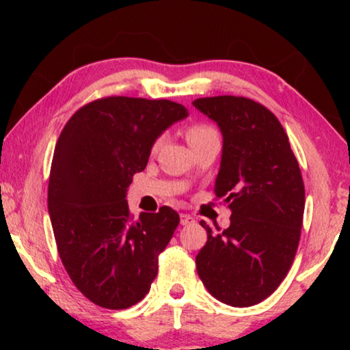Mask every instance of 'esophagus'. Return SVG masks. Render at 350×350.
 <instances>
[{
	"label": "esophagus",
	"instance_id": "1",
	"mask_svg": "<svg viewBox=\"0 0 350 350\" xmlns=\"http://www.w3.org/2000/svg\"><path fill=\"white\" fill-rule=\"evenodd\" d=\"M194 221L196 219L193 217H189V215H185V213L180 215V223L183 224V226H189V224H193Z\"/></svg>",
	"mask_w": 350,
	"mask_h": 350
}]
</instances>
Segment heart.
<instances>
[{"label": "heart", "mask_w": 350, "mask_h": 350, "mask_svg": "<svg viewBox=\"0 0 350 350\" xmlns=\"http://www.w3.org/2000/svg\"><path fill=\"white\" fill-rule=\"evenodd\" d=\"M217 131H215L213 127L207 126V124H196L188 131V142L193 143L196 140H200V138H205V137H210V135H215ZM162 142H164V135L157 137L154 145H152V151H157L162 145Z\"/></svg>", "instance_id": "b5f03b06"}]
</instances>
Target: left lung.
Here are the masks:
<instances>
[{
  "label": "left lung",
  "mask_w": 350,
  "mask_h": 350,
  "mask_svg": "<svg viewBox=\"0 0 350 350\" xmlns=\"http://www.w3.org/2000/svg\"><path fill=\"white\" fill-rule=\"evenodd\" d=\"M193 105L218 124L223 152L215 194L231 210V224L213 234L196 267L208 293L248 308L274 293L298 250L304 183L288 137L274 114L255 100L205 97Z\"/></svg>",
  "instance_id": "1"
}]
</instances>
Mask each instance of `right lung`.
Masks as SVG:
<instances>
[{"instance_id": "add662e5", "label": "right lung", "mask_w": 350, "mask_h": 350, "mask_svg": "<svg viewBox=\"0 0 350 350\" xmlns=\"http://www.w3.org/2000/svg\"><path fill=\"white\" fill-rule=\"evenodd\" d=\"M188 116L170 100L105 97L65 124L52 157L47 208L70 279L100 308L145 298L180 217L174 208L129 212L127 188L145 170L156 138Z\"/></svg>"}]
</instances>
